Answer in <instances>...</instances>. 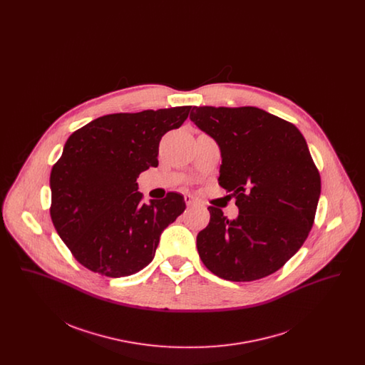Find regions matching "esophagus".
I'll return each mask as SVG.
<instances>
[{
    "instance_id": "obj_1",
    "label": "esophagus",
    "mask_w": 365,
    "mask_h": 365,
    "mask_svg": "<svg viewBox=\"0 0 365 365\" xmlns=\"http://www.w3.org/2000/svg\"><path fill=\"white\" fill-rule=\"evenodd\" d=\"M185 202H186L187 207H194V205L198 204V201H197L192 195H190V194H186V195H185Z\"/></svg>"
}]
</instances>
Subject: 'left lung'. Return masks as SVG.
<instances>
[{
	"mask_svg": "<svg viewBox=\"0 0 365 365\" xmlns=\"http://www.w3.org/2000/svg\"><path fill=\"white\" fill-rule=\"evenodd\" d=\"M190 120L220 149L219 185L237 198L230 220L209 207L197 235L205 267L219 278L250 282L290 260L313 226L320 175L294 124L255 106H194Z\"/></svg>",
	"mask_w": 365,
	"mask_h": 365,
	"instance_id": "8db88e82",
	"label": "left lung"
}]
</instances>
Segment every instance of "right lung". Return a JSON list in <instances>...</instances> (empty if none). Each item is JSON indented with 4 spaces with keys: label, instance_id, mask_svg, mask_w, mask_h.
Segmentation results:
<instances>
[{
    "label": "right lung",
    "instance_id": "right-lung-1",
    "mask_svg": "<svg viewBox=\"0 0 365 365\" xmlns=\"http://www.w3.org/2000/svg\"><path fill=\"white\" fill-rule=\"evenodd\" d=\"M191 106L98 118L67 139L51 173L52 222L87 269L122 278L143 269L160 235L186 209L183 195L143 204L137 178L158 165L161 137L179 128Z\"/></svg>",
    "mask_w": 365,
    "mask_h": 365
}]
</instances>
